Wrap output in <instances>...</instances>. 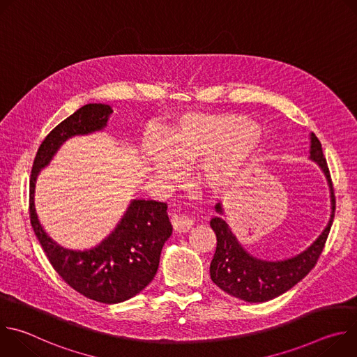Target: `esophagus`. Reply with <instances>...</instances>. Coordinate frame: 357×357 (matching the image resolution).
I'll use <instances>...</instances> for the list:
<instances>
[{"label": "esophagus", "mask_w": 357, "mask_h": 357, "mask_svg": "<svg viewBox=\"0 0 357 357\" xmlns=\"http://www.w3.org/2000/svg\"><path fill=\"white\" fill-rule=\"evenodd\" d=\"M171 222H172L174 229H175L176 231H179V233H186V231H189L190 227H192V225H193L192 219H190L189 216H186V215H175V216H172Z\"/></svg>", "instance_id": "34e87169"}]
</instances>
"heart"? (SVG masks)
Returning a JSON list of instances; mask_svg holds the SVG:
<instances>
[{
  "label": "heart",
  "mask_w": 357,
  "mask_h": 357,
  "mask_svg": "<svg viewBox=\"0 0 357 357\" xmlns=\"http://www.w3.org/2000/svg\"><path fill=\"white\" fill-rule=\"evenodd\" d=\"M254 131L256 124L244 119L193 114L162 131L164 150L157 141L146 139L142 151L165 178H174V164L186 167L206 160L202 167V179L208 186L220 189L237 175L259 146L254 137L238 143L234 141Z\"/></svg>",
  "instance_id": "b5f03b06"
}]
</instances>
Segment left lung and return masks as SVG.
Here are the masks:
<instances>
[{
    "label": "left lung",
    "instance_id": "obj_1",
    "mask_svg": "<svg viewBox=\"0 0 357 357\" xmlns=\"http://www.w3.org/2000/svg\"><path fill=\"white\" fill-rule=\"evenodd\" d=\"M311 160L321 165L328 178L332 197V215L326 229L317 241L296 257L277 263L254 259L243 250L222 218L216 216L211 220V226L218 238L216 252L211 263V277L212 281L229 295L247 302H266L287 292L315 267L333 223L336 196L321 141L314 132L311 135ZM216 211L222 213L220 203L216 205Z\"/></svg>",
    "mask_w": 357,
    "mask_h": 357
}]
</instances>
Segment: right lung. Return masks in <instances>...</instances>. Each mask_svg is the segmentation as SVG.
Masks as SVG:
<instances>
[{"instance_id": "1", "label": "right lung", "mask_w": 357, "mask_h": 357, "mask_svg": "<svg viewBox=\"0 0 357 357\" xmlns=\"http://www.w3.org/2000/svg\"><path fill=\"white\" fill-rule=\"evenodd\" d=\"M112 113L107 105H86L50 131L38 148L29 179V218L47 260L62 280L89 299L119 303L142 291L155 277L164 243L172 234L165 202L134 200L116 230L89 251H70L50 240L39 225L35 181L58 148L72 135L103 128Z\"/></svg>"}]
</instances>
